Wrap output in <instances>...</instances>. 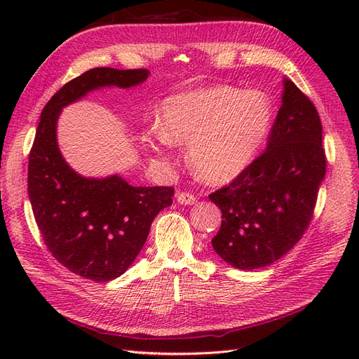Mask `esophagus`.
I'll return each mask as SVG.
<instances>
[{
	"instance_id": "obj_1",
	"label": "esophagus",
	"mask_w": 359,
	"mask_h": 359,
	"mask_svg": "<svg viewBox=\"0 0 359 359\" xmlns=\"http://www.w3.org/2000/svg\"><path fill=\"white\" fill-rule=\"evenodd\" d=\"M177 202L181 205H194L196 203V196L187 191H178L177 193Z\"/></svg>"
}]
</instances>
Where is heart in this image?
Listing matches in <instances>:
<instances>
[{
  "label": "heart",
  "mask_w": 359,
  "mask_h": 359,
  "mask_svg": "<svg viewBox=\"0 0 359 359\" xmlns=\"http://www.w3.org/2000/svg\"><path fill=\"white\" fill-rule=\"evenodd\" d=\"M273 123L274 103L266 93L208 86L166 99L147 147L160 154L168 142L189 145L190 166L199 178L229 182L256 160Z\"/></svg>",
  "instance_id": "1"
}]
</instances>
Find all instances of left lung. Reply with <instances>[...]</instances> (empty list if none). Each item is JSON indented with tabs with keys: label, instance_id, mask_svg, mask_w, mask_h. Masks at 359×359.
Masks as SVG:
<instances>
[{
	"label": "left lung",
	"instance_id": "obj_1",
	"mask_svg": "<svg viewBox=\"0 0 359 359\" xmlns=\"http://www.w3.org/2000/svg\"><path fill=\"white\" fill-rule=\"evenodd\" d=\"M283 85L264 154L210 194L222 210L212 248L238 269L274 264L301 240L327 170L316 107L290 79Z\"/></svg>",
	"mask_w": 359,
	"mask_h": 359
}]
</instances>
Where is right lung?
<instances>
[{"mask_svg":"<svg viewBox=\"0 0 359 359\" xmlns=\"http://www.w3.org/2000/svg\"><path fill=\"white\" fill-rule=\"evenodd\" d=\"M145 69L97 67L67 82L43 107L28 160V196L46 247L76 276L109 281L142 250L156 215L172 205V187H133L118 175L85 178L61 156L57 121L64 106L100 88H130Z\"/></svg>","mask_w":359,"mask_h":359,"instance_id":"add662e5","label":"right lung"}]
</instances>
